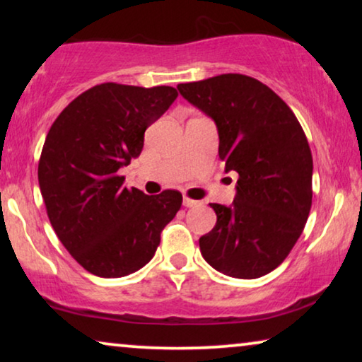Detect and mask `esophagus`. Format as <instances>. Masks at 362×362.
Here are the masks:
<instances>
[{
  "instance_id": "esophagus-1",
  "label": "esophagus",
  "mask_w": 362,
  "mask_h": 362,
  "mask_svg": "<svg viewBox=\"0 0 362 362\" xmlns=\"http://www.w3.org/2000/svg\"><path fill=\"white\" fill-rule=\"evenodd\" d=\"M182 206H185V207H196V206H199V201H194V199H189V197H185V199H182Z\"/></svg>"
}]
</instances>
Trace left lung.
Segmentation results:
<instances>
[{"instance_id": "obj_1", "label": "left lung", "mask_w": 362, "mask_h": 362, "mask_svg": "<svg viewBox=\"0 0 362 362\" xmlns=\"http://www.w3.org/2000/svg\"><path fill=\"white\" fill-rule=\"evenodd\" d=\"M177 90L214 120L226 173L239 175L234 202L211 204L217 222L199 239L202 257L234 279L270 274L293 249L311 209L313 158L303 128L272 88L242 74Z\"/></svg>"}]
</instances>
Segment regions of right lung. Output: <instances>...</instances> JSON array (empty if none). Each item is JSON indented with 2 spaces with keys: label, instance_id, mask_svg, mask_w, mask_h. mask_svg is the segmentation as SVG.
<instances>
[{
  "label": "right lung",
  "instance_id": "obj_1",
  "mask_svg": "<svg viewBox=\"0 0 362 362\" xmlns=\"http://www.w3.org/2000/svg\"><path fill=\"white\" fill-rule=\"evenodd\" d=\"M177 92L100 83L61 112L44 141L37 177L59 240L90 274L118 279L153 259L182 196H148L125 186L120 168L140 156L145 130Z\"/></svg>",
  "mask_w": 362,
  "mask_h": 362
}]
</instances>
